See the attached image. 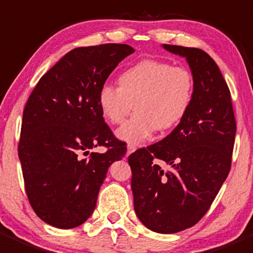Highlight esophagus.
I'll return each mask as SVG.
<instances>
[{"mask_svg":"<svg viewBox=\"0 0 253 253\" xmlns=\"http://www.w3.org/2000/svg\"><path fill=\"white\" fill-rule=\"evenodd\" d=\"M134 151H136V146H134V144H128V146H127V156Z\"/></svg>","mask_w":253,"mask_h":253,"instance_id":"esophagus-1","label":"esophagus"}]
</instances>
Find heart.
I'll use <instances>...</instances> for the list:
<instances>
[{
	"mask_svg": "<svg viewBox=\"0 0 253 253\" xmlns=\"http://www.w3.org/2000/svg\"><path fill=\"white\" fill-rule=\"evenodd\" d=\"M194 95V79L184 67L146 59L127 68L119 77V87L104 84L97 104L102 117L112 125L125 121L134 105L136 114L116 132L117 138L136 144L156 129L175 127L188 112Z\"/></svg>",
	"mask_w": 253,
	"mask_h": 253,
	"instance_id": "heart-1",
	"label": "heart"
}]
</instances>
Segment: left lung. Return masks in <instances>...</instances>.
I'll list each match as a JSON object with an SVG mask.
<instances>
[{
	"mask_svg": "<svg viewBox=\"0 0 253 253\" xmlns=\"http://www.w3.org/2000/svg\"><path fill=\"white\" fill-rule=\"evenodd\" d=\"M186 59L194 79L188 112L162 141L128 157L134 211L158 234L194 226L231 168L236 121L229 86L214 59L198 48L163 44Z\"/></svg>",
	"mask_w": 253,
	"mask_h": 253,
	"instance_id": "1",
	"label": "left lung"
}]
</instances>
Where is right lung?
<instances>
[{
  "label": "right lung",
  "mask_w": 253,
  "mask_h": 253,
  "mask_svg": "<svg viewBox=\"0 0 253 253\" xmlns=\"http://www.w3.org/2000/svg\"><path fill=\"white\" fill-rule=\"evenodd\" d=\"M133 51L127 44L73 49L41 78L27 101L18 157L31 207L51 226L84 224L94 212L109 167L126 154L124 142L105 124L97 95ZM99 145L108 151L89 153Z\"/></svg>",
  "instance_id": "right-lung-1"
}]
</instances>
